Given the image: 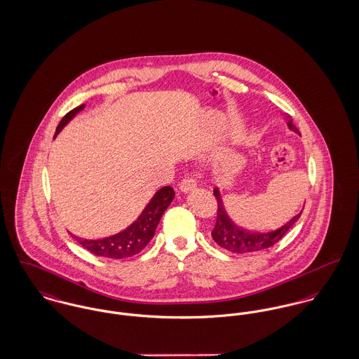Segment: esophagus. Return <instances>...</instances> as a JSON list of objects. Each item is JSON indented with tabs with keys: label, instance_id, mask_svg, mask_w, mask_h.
<instances>
[{
	"label": "esophagus",
	"instance_id": "1",
	"mask_svg": "<svg viewBox=\"0 0 359 359\" xmlns=\"http://www.w3.org/2000/svg\"><path fill=\"white\" fill-rule=\"evenodd\" d=\"M195 187H196V182H195V179L190 177V176H186V177L179 183V190L183 194L193 191V190H195Z\"/></svg>",
	"mask_w": 359,
	"mask_h": 359
}]
</instances>
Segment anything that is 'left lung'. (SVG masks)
<instances>
[{"label": "left lung", "instance_id": "obj_1", "mask_svg": "<svg viewBox=\"0 0 359 359\" xmlns=\"http://www.w3.org/2000/svg\"><path fill=\"white\" fill-rule=\"evenodd\" d=\"M285 118H287L288 128L291 131L299 134L298 128L292 123V118L290 116ZM213 194L217 199V221L212 231V238L220 248H225L235 254H246V252H254V251H261L264 248H272L290 231V228L298 221L302 215V212H299L287 224H284L283 226L277 228L275 231L251 232V231L235 225V222L229 219V216L226 215V210L224 208L219 189H215Z\"/></svg>", "mask_w": 359, "mask_h": 359}]
</instances>
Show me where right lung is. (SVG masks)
I'll return each instance as SVG.
<instances>
[{
    "label": "right lung",
    "mask_w": 359,
    "mask_h": 359,
    "mask_svg": "<svg viewBox=\"0 0 359 359\" xmlns=\"http://www.w3.org/2000/svg\"><path fill=\"white\" fill-rule=\"evenodd\" d=\"M84 105H81L71 111H68L62 120L60 121L57 130H55V137L57 134L76 116V113L83 111ZM175 198V191L170 186H165L160 189L154 196L150 199V202L146 205L143 212L140 213L137 220L134 221L128 228L124 231L111 235L104 239H97V241H87L82 239L79 236L72 235L78 243L88 250L90 252L98 255V257H105V258H111V259H121V258H128L143 248L147 246V243L151 241L154 236L156 228L158 222L161 220L166 208L170 205L172 199Z\"/></svg>",
    "instance_id": "add662e5"
}]
</instances>
